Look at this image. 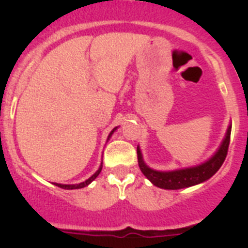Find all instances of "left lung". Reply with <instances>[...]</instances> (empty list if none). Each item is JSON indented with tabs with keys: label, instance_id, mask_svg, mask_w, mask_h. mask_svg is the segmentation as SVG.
<instances>
[{
	"label": "left lung",
	"instance_id": "left-lung-1",
	"mask_svg": "<svg viewBox=\"0 0 248 248\" xmlns=\"http://www.w3.org/2000/svg\"><path fill=\"white\" fill-rule=\"evenodd\" d=\"M230 137H231V124L227 128L225 139L222 140L218 150L207 161L200 164V165L192 166V168L179 169V170H172V171H157V170H153V169L149 168L144 163L141 151L138 146L137 153L139 168L141 172L146 176V179L160 189L179 190L198 185V184L209 180L210 177L214 176L217 172L218 169L221 168V165L226 159L230 145Z\"/></svg>",
	"mask_w": 248,
	"mask_h": 248
}]
</instances>
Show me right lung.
I'll return each instance as SVG.
<instances>
[{
	"label": "right lung",
	"instance_id": "right-lung-1",
	"mask_svg": "<svg viewBox=\"0 0 248 248\" xmlns=\"http://www.w3.org/2000/svg\"><path fill=\"white\" fill-rule=\"evenodd\" d=\"M114 130H117V128H114L113 130L110 131V134H109V137H108V140H109V138L111 137V134H113V133H114ZM102 164H103V163H102ZM102 168H103V165H100V166H99V169H98L97 171L94 172V174L92 175L91 177H89L88 180L83 181V183H80V184H74V185H63V184H57V183H54V185H56V186H58V187H62V189H65V190L82 189V187H85V186H88L89 184H91L92 181H93L94 179H95V177H97L98 175L100 174V171H102Z\"/></svg>",
	"mask_w": 248,
	"mask_h": 248
}]
</instances>
